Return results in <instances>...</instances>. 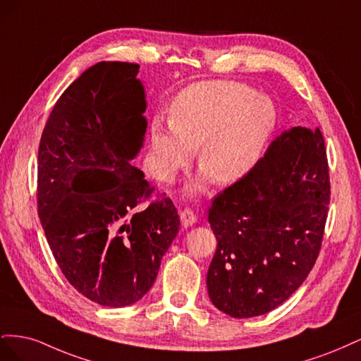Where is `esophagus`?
<instances>
[{"instance_id":"1","label":"esophagus","mask_w":361,"mask_h":361,"mask_svg":"<svg viewBox=\"0 0 361 361\" xmlns=\"http://www.w3.org/2000/svg\"><path fill=\"white\" fill-rule=\"evenodd\" d=\"M197 221V215L191 209V207H185V209L180 212V223L183 227H190L195 224Z\"/></svg>"}]
</instances>
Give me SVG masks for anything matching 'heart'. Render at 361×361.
Here are the masks:
<instances>
[{
  "instance_id": "b5f03b06",
  "label": "heart",
  "mask_w": 361,
  "mask_h": 361,
  "mask_svg": "<svg viewBox=\"0 0 361 361\" xmlns=\"http://www.w3.org/2000/svg\"><path fill=\"white\" fill-rule=\"evenodd\" d=\"M171 122L155 118L150 129V170L173 182L199 149L202 171L191 187L211 180L227 185L253 169L277 126V108L267 96L236 81H202L183 89L171 104Z\"/></svg>"
}]
</instances>
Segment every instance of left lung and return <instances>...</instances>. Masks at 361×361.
Returning <instances> with one entry per match:
<instances>
[{"label":"left lung","mask_w":361,"mask_h":361,"mask_svg":"<svg viewBox=\"0 0 361 361\" xmlns=\"http://www.w3.org/2000/svg\"><path fill=\"white\" fill-rule=\"evenodd\" d=\"M319 128H292L272 141L243 179L212 200L216 250L206 285L232 318L274 310L307 279L319 256L330 203Z\"/></svg>","instance_id":"8db88e82"}]
</instances>
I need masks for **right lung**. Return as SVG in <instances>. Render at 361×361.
<instances>
[{
    "label": "right lung",
    "instance_id": "right-lung-1",
    "mask_svg": "<svg viewBox=\"0 0 361 361\" xmlns=\"http://www.w3.org/2000/svg\"><path fill=\"white\" fill-rule=\"evenodd\" d=\"M140 66L101 61L59 97L43 128L37 211L64 277L106 307L143 298L179 232L173 202L130 166L147 128Z\"/></svg>",
    "mask_w": 361,
    "mask_h": 361
}]
</instances>
